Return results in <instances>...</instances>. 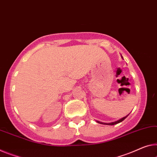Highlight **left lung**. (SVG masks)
<instances>
[{
    "mask_svg": "<svg viewBox=\"0 0 157 157\" xmlns=\"http://www.w3.org/2000/svg\"><path fill=\"white\" fill-rule=\"evenodd\" d=\"M128 115H127L126 117H124V118H122V119H119V121H115V122H112V123H108V124H107V123H102V122H100V121H97V122H98V123H99V124H106V125H115V124H119V123L123 121H124L125 119H126V118L128 117Z\"/></svg>",
    "mask_w": 157,
    "mask_h": 157,
    "instance_id": "left-lung-1",
    "label": "left lung"
}]
</instances>
